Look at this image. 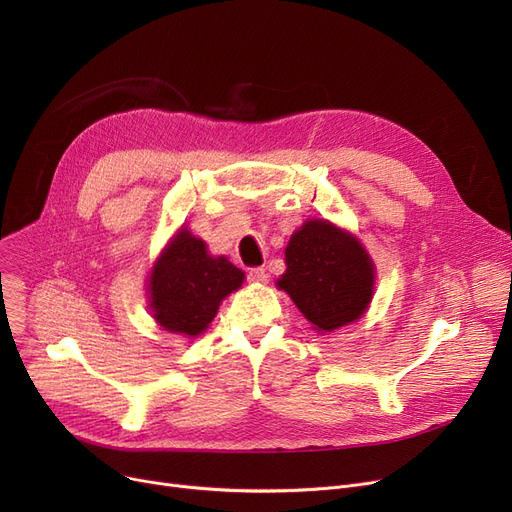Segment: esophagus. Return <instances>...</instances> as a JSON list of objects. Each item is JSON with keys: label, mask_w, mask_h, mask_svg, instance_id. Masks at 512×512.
I'll return each mask as SVG.
<instances>
[{"label": "esophagus", "mask_w": 512, "mask_h": 512, "mask_svg": "<svg viewBox=\"0 0 512 512\" xmlns=\"http://www.w3.org/2000/svg\"><path fill=\"white\" fill-rule=\"evenodd\" d=\"M267 278H270V276H267L265 267H251V270H249V280L251 282H267Z\"/></svg>", "instance_id": "34e87169"}]
</instances>
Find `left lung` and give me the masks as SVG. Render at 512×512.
<instances>
[{
  "label": "left lung",
  "mask_w": 512,
  "mask_h": 512,
  "mask_svg": "<svg viewBox=\"0 0 512 512\" xmlns=\"http://www.w3.org/2000/svg\"><path fill=\"white\" fill-rule=\"evenodd\" d=\"M278 286L311 321L332 332L359 319L373 297L375 267L355 238L328 220H307L288 240Z\"/></svg>",
  "instance_id": "8db88e82"
}]
</instances>
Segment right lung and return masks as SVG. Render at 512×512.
Wrapping results in <instances>:
<instances>
[{
    "label": "right lung",
    "instance_id": "obj_1",
    "mask_svg": "<svg viewBox=\"0 0 512 512\" xmlns=\"http://www.w3.org/2000/svg\"><path fill=\"white\" fill-rule=\"evenodd\" d=\"M242 280L245 272L224 255L211 257L201 238L180 228L151 270L149 307L164 330L199 336Z\"/></svg>",
    "mask_w": 512,
    "mask_h": 512
}]
</instances>
